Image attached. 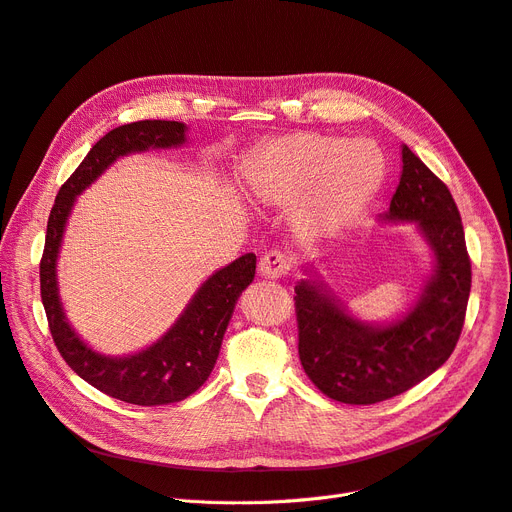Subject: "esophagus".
I'll list each match as a JSON object with an SVG mask.
<instances>
[{"mask_svg": "<svg viewBox=\"0 0 512 512\" xmlns=\"http://www.w3.org/2000/svg\"><path fill=\"white\" fill-rule=\"evenodd\" d=\"M288 268H291V263H288L286 255L280 251H270L259 259V276L268 280L282 278L288 272Z\"/></svg>", "mask_w": 512, "mask_h": 512, "instance_id": "1", "label": "esophagus"}]
</instances>
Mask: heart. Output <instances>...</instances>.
I'll list each match as a JSON object with an SVG mask.
<instances>
[{
  "instance_id": "1",
  "label": "heart",
  "mask_w": 512,
  "mask_h": 512,
  "mask_svg": "<svg viewBox=\"0 0 512 512\" xmlns=\"http://www.w3.org/2000/svg\"><path fill=\"white\" fill-rule=\"evenodd\" d=\"M238 182L263 207H291L307 194L301 221L326 234L358 215L385 182V159L368 140L288 133L244 154Z\"/></svg>"
}]
</instances>
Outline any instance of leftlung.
Listing matches in <instances>:
<instances>
[{
  "label": "left lung",
  "instance_id": "left-lung-1",
  "mask_svg": "<svg viewBox=\"0 0 512 512\" xmlns=\"http://www.w3.org/2000/svg\"><path fill=\"white\" fill-rule=\"evenodd\" d=\"M385 221H414L435 257L433 274L406 316L368 324L314 274L295 286L299 360L335 402L368 406L425 381L452 355L471 293V259L454 198L416 154L402 146V177Z\"/></svg>",
  "mask_w": 512,
  "mask_h": 512
}]
</instances>
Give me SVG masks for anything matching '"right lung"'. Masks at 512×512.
<instances>
[{
	"mask_svg": "<svg viewBox=\"0 0 512 512\" xmlns=\"http://www.w3.org/2000/svg\"><path fill=\"white\" fill-rule=\"evenodd\" d=\"M184 142L186 125L177 121H138L108 131L62 184L50 211L46 247L39 263L41 301L64 362L98 391L136 406L182 402L209 379L234 305L255 278L257 257L247 253L209 276L186 305L184 314L157 343L123 358L94 351L71 328L58 295L56 261L66 219L87 186L125 154L148 148H177Z\"/></svg>",
	"mask_w": 512,
	"mask_h": 512,
	"instance_id": "1",
	"label": "right lung"
}]
</instances>
